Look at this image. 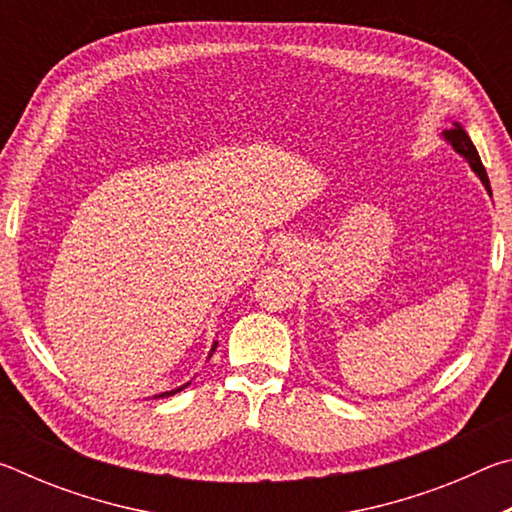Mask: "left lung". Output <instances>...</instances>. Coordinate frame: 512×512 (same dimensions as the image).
I'll return each instance as SVG.
<instances>
[{
  "mask_svg": "<svg viewBox=\"0 0 512 512\" xmlns=\"http://www.w3.org/2000/svg\"><path fill=\"white\" fill-rule=\"evenodd\" d=\"M445 140L454 146V149L463 155V158L470 162V167L474 169V173L476 176L481 178V183L485 185V189H488V194L492 196V189H490V180H488V173H485V167H483V162H481V158H479V151L474 149V144H472V140L470 137H467V133L463 131L461 126H454V128H449V131H445Z\"/></svg>",
  "mask_w": 512,
  "mask_h": 512,
  "instance_id": "left-lung-1",
  "label": "left lung"
}]
</instances>
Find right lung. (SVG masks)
Returning <instances> with one entry per match:
<instances>
[{"label": "right lung", "instance_id": "add662e5", "mask_svg": "<svg viewBox=\"0 0 512 512\" xmlns=\"http://www.w3.org/2000/svg\"><path fill=\"white\" fill-rule=\"evenodd\" d=\"M212 350H214V348H212ZM183 388H185V386H180V388H176V391H169V393H162V395H160V397H169V395H176V393H180V391H183Z\"/></svg>", "mask_w": 512, "mask_h": 512}]
</instances>
